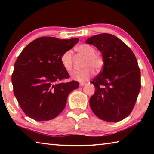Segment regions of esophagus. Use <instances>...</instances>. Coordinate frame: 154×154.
Wrapping results in <instances>:
<instances>
[{"label": "esophagus", "instance_id": "obj_1", "mask_svg": "<svg viewBox=\"0 0 154 154\" xmlns=\"http://www.w3.org/2000/svg\"><path fill=\"white\" fill-rule=\"evenodd\" d=\"M86 85V83H80V84H79L81 87L84 86V85Z\"/></svg>", "mask_w": 154, "mask_h": 154}]
</instances>
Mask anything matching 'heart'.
Masks as SVG:
<instances>
[{
	"mask_svg": "<svg viewBox=\"0 0 154 154\" xmlns=\"http://www.w3.org/2000/svg\"><path fill=\"white\" fill-rule=\"evenodd\" d=\"M76 50L78 53L85 56L83 66L84 69L75 71L71 74L72 79L81 82H86L94 74L96 71H100L104 65V60L100 54L95 52V49L88 44H82L77 47ZM60 62L64 69L67 71H71L73 68V58L71 50L64 52L60 57Z\"/></svg>",
	"mask_w": 154,
	"mask_h": 154,
	"instance_id": "heart-1",
	"label": "heart"
}]
</instances>
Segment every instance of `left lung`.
Segmentation results:
<instances>
[{
  "instance_id": "1",
  "label": "left lung",
  "mask_w": 154,
  "mask_h": 154,
  "mask_svg": "<svg viewBox=\"0 0 154 154\" xmlns=\"http://www.w3.org/2000/svg\"><path fill=\"white\" fill-rule=\"evenodd\" d=\"M85 43L96 47L104 60L102 71L91 81L96 89L90 98L91 109L104 121H121L132 112L141 86L136 57L123 41L111 34L91 36Z\"/></svg>"
}]
</instances>
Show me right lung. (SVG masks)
Returning a JSON list of instances; mask_svg holds the SVG:
<instances>
[{
	"instance_id": "right-lung-1",
	"label": "right lung",
	"mask_w": 154,
	"mask_h": 154,
	"mask_svg": "<svg viewBox=\"0 0 154 154\" xmlns=\"http://www.w3.org/2000/svg\"><path fill=\"white\" fill-rule=\"evenodd\" d=\"M79 38L59 39L43 36L30 43L14 65L11 81L21 109L29 118L48 121L58 116L66 105L67 97L79 82L59 83L69 77L60 57Z\"/></svg>"
}]
</instances>
